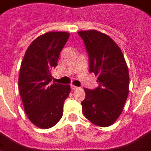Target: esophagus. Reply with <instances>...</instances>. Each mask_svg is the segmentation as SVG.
<instances>
[{
	"instance_id": "obj_1",
	"label": "esophagus",
	"mask_w": 151,
	"mask_h": 151,
	"mask_svg": "<svg viewBox=\"0 0 151 151\" xmlns=\"http://www.w3.org/2000/svg\"><path fill=\"white\" fill-rule=\"evenodd\" d=\"M70 87H71V89H72V90H76V89H79V87H77V86H71Z\"/></svg>"
}]
</instances>
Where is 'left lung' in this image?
I'll list each match as a JSON object with an SVG mask.
<instances>
[{
    "instance_id": "8db88e82",
    "label": "left lung",
    "mask_w": 151,
    "mask_h": 151,
    "mask_svg": "<svg viewBox=\"0 0 151 151\" xmlns=\"http://www.w3.org/2000/svg\"><path fill=\"white\" fill-rule=\"evenodd\" d=\"M89 59V71L98 76L99 87L85 88L81 102L85 117L102 127L114 123L123 110L129 93V72L120 47L97 30L80 31Z\"/></svg>"
}]
</instances>
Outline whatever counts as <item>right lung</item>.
Returning a JSON list of instances; mask_svg holds the SVG:
<instances>
[{"instance_id":"1","label":"right lung","mask_w":151,"mask_h":151,"mask_svg":"<svg viewBox=\"0 0 151 151\" xmlns=\"http://www.w3.org/2000/svg\"><path fill=\"white\" fill-rule=\"evenodd\" d=\"M66 32H48L35 38L24 56L19 76V90L24 112L36 127L47 129L62 117L69 85L52 83V70L69 38Z\"/></svg>"}]
</instances>
